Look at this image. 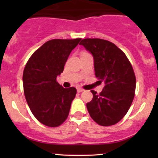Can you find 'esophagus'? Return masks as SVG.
Here are the masks:
<instances>
[{"mask_svg": "<svg viewBox=\"0 0 158 158\" xmlns=\"http://www.w3.org/2000/svg\"><path fill=\"white\" fill-rule=\"evenodd\" d=\"M84 89H82V88H77V92L78 93H81V92H82V91H84Z\"/></svg>", "mask_w": 158, "mask_h": 158, "instance_id": "34e87169", "label": "esophagus"}]
</instances>
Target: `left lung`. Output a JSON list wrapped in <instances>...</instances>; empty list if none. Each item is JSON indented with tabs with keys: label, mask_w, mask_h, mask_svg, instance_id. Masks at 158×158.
Listing matches in <instances>:
<instances>
[{
	"label": "left lung",
	"mask_w": 158,
	"mask_h": 158,
	"mask_svg": "<svg viewBox=\"0 0 158 158\" xmlns=\"http://www.w3.org/2000/svg\"><path fill=\"white\" fill-rule=\"evenodd\" d=\"M79 44L94 58L99 81L105 83L102 91L91 90L93 99L87 103L91 118L97 124L109 126L126 115L135 97L136 78L128 58L112 42L99 39H85Z\"/></svg>",
	"instance_id": "obj_1"
}]
</instances>
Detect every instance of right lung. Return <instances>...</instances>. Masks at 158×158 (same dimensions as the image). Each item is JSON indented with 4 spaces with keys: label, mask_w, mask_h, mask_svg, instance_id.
I'll return each mask as SVG.
<instances>
[{
    "label": "right lung",
    "mask_w": 158,
    "mask_h": 158,
    "mask_svg": "<svg viewBox=\"0 0 158 158\" xmlns=\"http://www.w3.org/2000/svg\"><path fill=\"white\" fill-rule=\"evenodd\" d=\"M81 39L47 41L34 52L23 70L27 102L35 118L45 126L57 127L68 118L77 89L64 88L56 77L63 72L69 55Z\"/></svg>",
    "instance_id": "right-lung-1"
}]
</instances>
